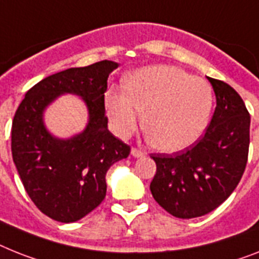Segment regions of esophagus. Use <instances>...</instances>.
Returning a JSON list of instances; mask_svg holds the SVG:
<instances>
[{
  "mask_svg": "<svg viewBox=\"0 0 259 259\" xmlns=\"http://www.w3.org/2000/svg\"><path fill=\"white\" fill-rule=\"evenodd\" d=\"M143 155H144V152H143L142 149H139V148H132L131 149L132 157H142Z\"/></svg>",
  "mask_w": 259,
  "mask_h": 259,
  "instance_id": "34e87169",
  "label": "esophagus"
}]
</instances>
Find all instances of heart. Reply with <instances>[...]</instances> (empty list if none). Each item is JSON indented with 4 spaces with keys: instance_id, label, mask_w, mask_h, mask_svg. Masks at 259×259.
<instances>
[{
    "instance_id": "1",
    "label": "heart",
    "mask_w": 259,
    "mask_h": 259,
    "mask_svg": "<svg viewBox=\"0 0 259 259\" xmlns=\"http://www.w3.org/2000/svg\"><path fill=\"white\" fill-rule=\"evenodd\" d=\"M213 94L208 83L173 66H149L132 72L124 91L106 93V110L119 136L136 130L140 112L147 139L163 152H177L197 140L206 128Z\"/></svg>"
}]
</instances>
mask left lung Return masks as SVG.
Here are the masks:
<instances>
[{"label":"left lung","mask_w":259,"mask_h":259,"mask_svg":"<svg viewBox=\"0 0 259 259\" xmlns=\"http://www.w3.org/2000/svg\"><path fill=\"white\" fill-rule=\"evenodd\" d=\"M215 94L214 114L197 144L172 155L152 153L156 175L151 193L177 219L208 214L229 197L247 163L250 115L236 90L208 78Z\"/></svg>","instance_id":"obj_1"}]
</instances>
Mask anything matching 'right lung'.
I'll use <instances>...</instances> for the list:
<instances>
[{
	"label": "right lung",
	"mask_w": 259,
	"mask_h": 259,
	"mask_svg": "<svg viewBox=\"0 0 259 259\" xmlns=\"http://www.w3.org/2000/svg\"><path fill=\"white\" fill-rule=\"evenodd\" d=\"M112 61L72 67L42 79L25 95L12 125V155L29 197L44 214L59 222L83 219L106 197L107 170L130 155V145L107 128V79ZM74 93L89 111L87 128L59 139L44 125L43 112L57 97Z\"/></svg>",
	"instance_id": "right-lung-1"
}]
</instances>
